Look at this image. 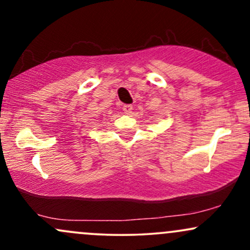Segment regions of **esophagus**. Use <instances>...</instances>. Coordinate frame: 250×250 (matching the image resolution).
I'll list each match as a JSON object with an SVG mask.
<instances>
[{
    "mask_svg": "<svg viewBox=\"0 0 250 250\" xmlns=\"http://www.w3.org/2000/svg\"><path fill=\"white\" fill-rule=\"evenodd\" d=\"M123 111L125 114H131L133 113V105L131 104H125L123 105Z\"/></svg>",
    "mask_w": 250,
    "mask_h": 250,
    "instance_id": "obj_1",
    "label": "esophagus"
}]
</instances>
